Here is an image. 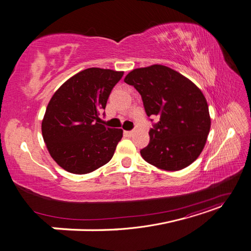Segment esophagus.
Wrapping results in <instances>:
<instances>
[{"instance_id":"obj_1","label":"esophagus","mask_w":251,"mask_h":251,"mask_svg":"<svg viewBox=\"0 0 251 251\" xmlns=\"http://www.w3.org/2000/svg\"><path fill=\"white\" fill-rule=\"evenodd\" d=\"M125 134L127 136H132L134 134V131H125Z\"/></svg>"}]
</instances>
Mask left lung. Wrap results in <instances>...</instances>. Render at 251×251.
I'll list each match as a JSON object with an SVG mask.
<instances>
[{
    "label": "left lung",
    "mask_w": 251,
    "mask_h": 251,
    "mask_svg": "<svg viewBox=\"0 0 251 251\" xmlns=\"http://www.w3.org/2000/svg\"><path fill=\"white\" fill-rule=\"evenodd\" d=\"M125 82L138 91L147 115L158 119L149 132V144L140 151L144 160L164 171L192 164L201 154L210 128L208 104L201 90L162 65L135 69Z\"/></svg>",
    "instance_id": "obj_1"
}]
</instances>
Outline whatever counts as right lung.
<instances>
[{
    "instance_id": "right-lung-1",
    "label": "right lung",
    "mask_w": 251,
    "mask_h": 251,
    "mask_svg": "<svg viewBox=\"0 0 251 251\" xmlns=\"http://www.w3.org/2000/svg\"><path fill=\"white\" fill-rule=\"evenodd\" d=\"M123 75L124 72L89 68L68 79L52 96L42 133L51 157L60 168L82 175L111 160L123 130L100 124L98 116Z\"/></svg>"
}]
</instances>
